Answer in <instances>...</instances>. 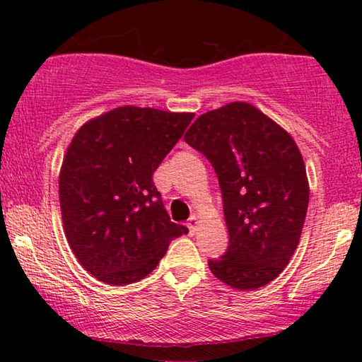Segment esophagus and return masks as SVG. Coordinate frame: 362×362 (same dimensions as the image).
<instances>
[{"label": "esophagus", "instance_id": "esophagus-1", "mask_svg": "<svg viewBox=\"0 0 362 362\" xmlns=\"http://www.w3.org/2000/svg\"><path fill=\"white\" fill-rule=\"evenodd\" d=\"M197 224H199V216H191L189 221H187V227H189L191 232H194L197 229Z\"/></svg>", "mask_w": 362, "mask_h": 362}]
</instances>
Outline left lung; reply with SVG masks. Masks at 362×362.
<instances>
[{"label": "left lung", "mask_w": 362, "mask_h": 362, "mask_svg": "<svg viewBox=\"0 0 362 362\" xmlns=\"http://www.w3.org/2000/svg\"><path fill=\"white\" fill-rule=\"evenodd\" d=\"M185 140L211 161L224 201L229 247L209 269L222 284L257 290L295 254L310 201L303 156L279 123L247 102L202 113Z\"/></svg>", "instance_id": "left-lung-1"}]
</instances>
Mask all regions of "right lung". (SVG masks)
Masks as SVG:
<instances>
[{
  "instance_id": "obj_1",
  "label": "right lung",
  "mask_w": 362,
  "mask_h": 362,
  "mask_svg": "<svg viewBox=\"0 0 362 362\" xmlns=\"http://www.w3.org/2000/svg\"><path fill=\"white\" fill-rule=\"evenodd\" d=\"M194 113L125 105L83 123L59 173L64 234L83 269L108 285L145 279L187 227L171 222L153 173Z\"/></svg>"
}]
</instances>
